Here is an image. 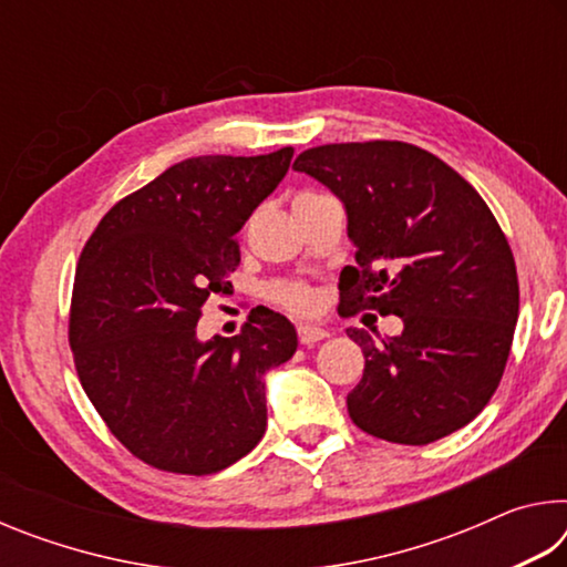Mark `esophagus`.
I'll use <instances>...</instances> for the list:
<instances>
[{
    "label": "esophagus",
    "mask_w": 567,
    "mask_h": 567,
    "mask_svg": "<svg viewBox=\"0 0 567 567\" xmlns=\"http://www.w3.org/2000/svg\"><path fill=\"white\" fill-rule=\"evenodd\" d=\"M297 334H300V342L302 344H315V342H320V340L328 338L330 332L324 330V328H318V324L302 322V324H297Z\"/></svg>",
    "instance_id": "1"
}]
</instances>
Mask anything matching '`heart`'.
I'll return each instance as SVG.
<instances>
[{
  "instance_id": "heart-1",
  "label": "heart",
  "mask_w": 567,
  "mask_h": 567,
  "mask_svg": "<svg viewBox=\"0 0 567 567\" xmlns=\"http://www.w3.org/2000/svg\"><path fill=\"white\" fill-rule=\"evenodd\" d=\"M277 300H280L285 307H290V310H307L312 302V297L302 285H282L280 290H277Z\"/></svg>"
}]
</instances>
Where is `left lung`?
Instances as JSON below:
<instances>
[{"label": "left lung", "instance_id": "8db88e82", "mask_svg": "<svg viewBox=\"0 0 567 567\" xmlns=\"http://www.w3.org/2000/svg\"><path fill=\"white\" fill-rule=\"evenodd\" d=\"M340 199L354 267L340 272V315H398L375 342L348 328L364 372L348 412L364 433L427 445L465 427L501 385L517 322L511 245L475 187L405 142L305 150L292 165Z\"/></svg>", "mask_w": 567, "mask_h": 567}]
</instances>
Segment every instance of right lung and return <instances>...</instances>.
<instances>
[{
  "label": "right lung",
  "mask_w": 567,
  "mask_h": 567,
  "mask_svg": "<svg viewBox=\"0 0 567 567\" xmlns=\"http://www.w3.org/2000/svg\"><path fill=\"white\" fill-rule=\"evenodd\" d=\"M295 150L177 162L120 199L84 245L70 344L112 435L167 473L209 475L260 443L265 378L297 350L295 324L255 310L235 338H197L237 270L235 235L290 169Z\"/></svg>",
  "instance_id": "obj_1"
}]
</instances>
